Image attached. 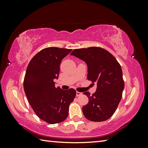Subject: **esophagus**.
Wrapping results in <instances>:
<instances>
[{
  "mask_svg": "<svg viewBox=\"0 0 148 148\" xmlns=\"http://www.w3.org/2000/svg\"><path fill=\"white\" fill-rule=\"evenodd\" d=\"M82 95V92H79V91H76V96H77V97L81 96Z\"/></svg>",
  "mask_w": 148,
  "mask_h": 148,
  "instance_id": "34e87169",
  "label": "esophagus"
}]
</instances>
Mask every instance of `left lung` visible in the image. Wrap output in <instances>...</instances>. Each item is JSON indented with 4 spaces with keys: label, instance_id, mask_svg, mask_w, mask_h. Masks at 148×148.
<instances>
[{
    "label": "left lung",
    "instance_id": "8db88e82",
    "mask_svg": "<svg viewBox=\"0 0 148 148\" xmlns=\"http://www.w3.org/2000/svg\"><path fill=\"white\" fill-rule=\"evenodd\" d=\"M71 56L83 60L87 65V79L97 83L95 93L84 94L89 99L83 114L91 121H104L115 113L122 98L124 81L121 65L113 55L100 47L76 49Z\"/></svg>",
    "mask_w": 148,
    "mask_h": 148
}]
</instances>
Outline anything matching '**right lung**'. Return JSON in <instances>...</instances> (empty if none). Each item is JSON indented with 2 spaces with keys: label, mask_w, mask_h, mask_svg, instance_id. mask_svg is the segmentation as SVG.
I'll use <instances>...</instances> for the list:
<instances>
[{
  "label": "right lung",
  "mask_w": 148,
  "mask_h": 148,
  "mask_svg": "<svg viewBox=\"0 0 148 148\" xmlns=\"http://www.w3.org/2000/svg\"><path fill=\"white\" fill-rule=\"evenodd\" d=\"M72 49L46 47L32 57L27 68L23 87L27 98L35 114L49 124L64 121L69 108L76 97L74 89L64 91L56 87L60 64Z\"/></svg>",
  "instance_id": "1"
}]
</instances>
